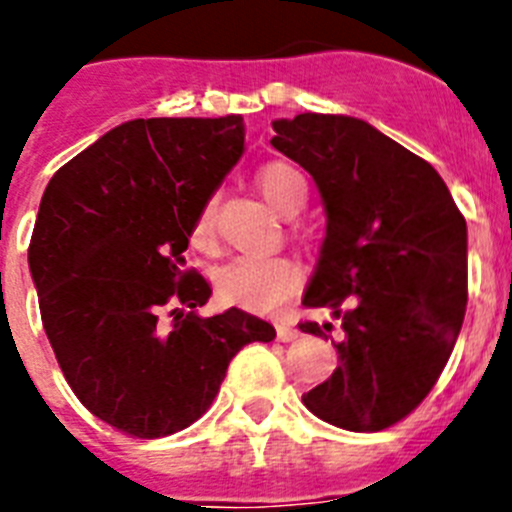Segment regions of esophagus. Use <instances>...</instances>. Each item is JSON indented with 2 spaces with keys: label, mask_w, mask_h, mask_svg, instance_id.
Returning <instances> with one entry per match:
<instances>
[{
  "label": "esophagus",
  "mask_w": 512,
  "mask_h": 512,
  "mask_svg": "<svg viewBox=\"0 0 512 512\" xmlns=\"http://www.w3.org/2000/svg\"><path fill=\"white\" fill-rule=\"evenodd\" d=\"M278 338H280V341H283V343L295 341V338H300V331H298V328L288 326V323H280V326H278Z\"/></svg>",
  "instance_id": "34e87169"
}]
</instances>
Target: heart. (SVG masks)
I'll return each instance as SVG.
<instances>
[{
  "instance_id": "b5f03b06",
  "label": "heart",
  "mask_w": 512,
  "mask_h": 512,
  "mask_svg": "<svg viewBox=\"0 0 512 512\" xmlns=\"http://www.w3.org/2000/svg\"><path fill=\"white\" fill-rule=\"evenodd\" d=\"M257 186L267 202L283 214H295L308 202V181L290 161H270L257 171ZM217 199L209 197L194 217L191 240L199 247L214 242ZM303 285V267L285 255H240L217 272V288L229 303L247 310H275Z\"/></svg>"
}]
</instances>
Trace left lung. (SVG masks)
<instances>
[{"label":"left lung","instance_id":"left-lung-1","mask_svg":"<svg viewBox=\"0 0 512 512\" xmlns=\"http://www.w3.org/2000/svg\"><path fill=\"white\" fill-rule=\"evenodd\" d=\"M272 146L313 176L326 240L303 295L341 321L338 369L303 394L323 422L381 432L437 384L467 305V224L442 176L361 118L272 121ZM331 323L305 321L323 336Z\"/></svg>","mask_w":512,"mask_h":512}]
</instances>
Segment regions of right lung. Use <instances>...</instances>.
<instances>
[{
  "instance_id": "add662e5",
  "label": "right lung",
  "mask_w": 512,
  "mask_h": 512,
  "mask_svg": "<svg viewBox=\"0 0 512 512\" xmlns=\"http://www.w3.org/2000/svg\"><path fill=\"white\" fill-rule=\"evenodd\" d=\"M242 151V116L136 118L57 169L42 194L30 240L42 326L75 396L118 432L186 429L237 351L275 338L240 308L199 315L212 288L184 270L194 217Z\"/></svg>"
}]
</instances>
